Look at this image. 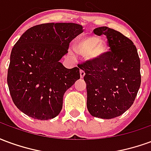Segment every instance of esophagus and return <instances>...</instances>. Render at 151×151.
<instances>
[{"instance_id":"34e87169","label":"esophagus","mask_w":151,"mask_h":151,"mask_svg":"<svg viewBox=\"0 0 151 151\" xmlns=\"http://www.w3.org/2000/svg\"><path fill=\"white\" fill-rule=\"evenodd\" d=\"M85 71L84 70H82V69H81L80 70V77H81V78H84V76H85Z\"/></svg>"}]
</instances>
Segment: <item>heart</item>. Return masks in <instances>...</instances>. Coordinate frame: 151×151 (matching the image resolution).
Instances as JSON below:
<instances>
[{"mask_svg": "<svg viewBox=\"0 0 151 151\" xmlns=\"http://www.w3.org/2000/svg\"><path fill=\"white\" fill-rule=\"evenodd\" d=\"M76 50L89 60H95L101 56L106 50V45L96 36H86L76 43Z\"/></svg>", "mask_w": 151, "mask_h": 151, "instance_id": "obj_1", "label": "heart"}]
</instances>
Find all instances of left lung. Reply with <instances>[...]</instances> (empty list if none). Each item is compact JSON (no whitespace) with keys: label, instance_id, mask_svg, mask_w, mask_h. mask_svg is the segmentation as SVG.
<instances>
[{"label":"left lung","instance_id":"8db88e82","mask_svg":"<svg viewBox=\"0 0 151 151\" xmlns=\"http://www.w3.org/2000/svg\"><path fill=\"white\" fill-rule=\"evenodd\" d=\"M108 39L109 52L79 65L85 71L86 106L91 116L112 119L132 106L141 86L140 59L132 40L113 29L95 28Z\"/></svg>","mask_w":151,"mask_h":151}]
</instances>
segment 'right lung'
Listing matches in <instances>:
<instances>
[{
	"instance_id": "right-lung-1",
	"label": "right lung",
	"mask_w": 151,
	"mask_h": 151,
	"mask_svg": "<svg viewBox=\"0 0 151 151\" xmlns=\"http://www.w3.org/2000/svg\"><path fill=\"white\" fill-rule=\"evenodd\" d=\"M82 32V25L52 22L22 34L11 51L7 75L9 93L20 111L41 120L59 115L64 94L80 78L79 68L67 69L60 60Z\"/></svg>"
}]
</instances>
